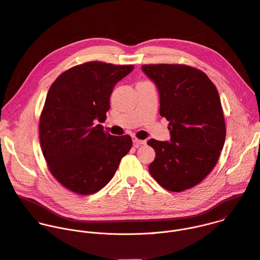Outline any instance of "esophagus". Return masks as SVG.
I'll use <instances>...</instances> for the list:
<instances>
[{"label": "esophagus", "mask_w": 260, "mask_h": 260, "mask_svg": "<svg viewBox=\"0 0 260 260\" xmlns=\"http://www.w3.org/2000/svg\"><path fill=\"white\" fill-rule=\"evenodd\" d=\"M133 142H134V145L135 146H141V145H145L147 142L145 140H139L137 138H134L133 139Z\"/></svg>", "instance_id": "34e87169"}]
</instances>
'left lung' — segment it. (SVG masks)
Wrapping results in <instances>:
<instances>
[{"instance_id":"1","label":"left lung","mask_w":260,"mask_h":260,"mask_svg":"<svg viewBox=\"0 0 260 260\" xmlns=\"http://www.w3.org/2000/svg\"><path fill=\"white\" fill-rule=\"evenodd\" d=\"M157 87L159 114L170 122V141L151 139V176L164 188L180 192L196 186L213 170L225 142L218 91L206 74L185 64H143Z\"/></svg>"}]
</instances>
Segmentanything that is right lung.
Here are the masks:
<instances>
[{
	"mask_svg": "<svg viewBox=\"0 0 260 260\" xmlns=\"http://www.w3.org/2000/svg\"><path fill=\"white\" fill-rule=\"evenodd\" d=\"M134 70L90 61L74 67L50 86L40 117V143L49 171L78 194L101 190L131 150L127 135L104 131L110 96L116 83Z\"/></svg>",
	"mask_w": 260,
	"mask_h": 260,
	"instance_id": "1",
	"label": "right lung"
}]
</instances>
